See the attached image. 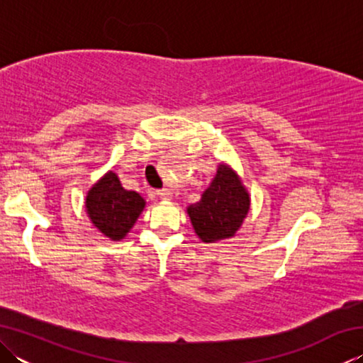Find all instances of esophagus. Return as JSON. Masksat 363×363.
<instances>
[{
	"mask_svg": "<svg viewBox=\"0 0 363 363\" xmlns=\"http://www.w3.org/2000/svg\"><path fill=\"white\" fill-rule=\"evenodd\" d=\"M157 195H158V199H162V200H169L171 196H173L169 189H160V190H157Z\"/></svg>",
	"mask_w": 363,
	"mask_h": 363,
	"instance_id": "esophagus-1",
	"label": "esophagus"
}]
</instances>
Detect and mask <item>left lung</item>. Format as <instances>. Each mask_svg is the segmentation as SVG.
I'll use <instances>...</instances> for the list:
<instances>
[{"mask_svg":"<svg viewBox=\"0 0 363 363\" xmlns=\"http://www.w3.org/2000/svg\"><path fill=\"white\" fill-rule=\"evenodd\" d=\"M250 211V194L238 174L220 163L200 201L187 208L194 230L201 242L230 238L240 229Z\"/></svg>","mask_w":363,"mask_h":363,"instance_id":"obj_1","label":"left lung"}]
</instances>
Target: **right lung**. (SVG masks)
<instances>
[{"label":"right lung","mask_w":363,"mask_h":363,"mask_svg":"<svg viewBox=\"0 0 363 363\" xmlns=\"http://www.w3.org/2000/svg\"><path fill=\"white\" fill-rule=\"evenodd\" d=\"M84 206L94 227L110 240L118 242L144 211L145 200L134 190L123 189L118 176L108 171L89 189Z\"/></svg>","instance_id":"right-lung-1"}]
</instances>
